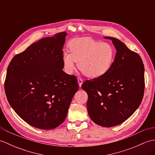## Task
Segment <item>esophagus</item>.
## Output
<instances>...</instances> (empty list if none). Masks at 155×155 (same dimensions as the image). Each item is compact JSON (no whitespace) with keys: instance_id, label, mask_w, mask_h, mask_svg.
<instances>
[{"instance_id":"1","label":"esophagus","mask_w":155,"mask_h":155,"mask_svg":"<svg viewBox=\"0 0 155 155\" xmlns=\"http://www.w3.org/2000/svg\"><path fill=\"white\" fill-rule=\"evenodd\" d=\"M77 81H78V85H79V87H81L82 86V84H83V79H82L81 78H77Z\"/></svg>"}]
</instances>
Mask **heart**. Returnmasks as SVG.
<instances>
[{"label":"heart","instance_id":"heart-1","mask_svg":"<svg viewBox=\"0 0 155 155\" xmlns=\"http://www.w3.org/2000/svg\"><path fill=\"white\" fill-rule=\"evenodd\" d=\"M71 53L64 52L62 62L67 73L75 69L76 62L83 73L90 78H98L109 71L115 58L114 47L108 42H101L84 38L72 41Z\"/></svg>","mask_w":155,"mask_h":155}]
</instances>
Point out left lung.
Returning a JSON list of instances; mask_svg holds the SVG:
<instances>
[{
  "mask_svg": "<svg viewBox=\"0 0 155 155\" xmlns=\"http://www.w3.org/2000/svg\"><path fill=\"white\" fill-rule=\"evenodd\" d=\"M117 50L110 69L101 77L86 81L82 88L88 94L87 110L94 123L104 127L123 123L142 102L144 90V68L139 54L113 37Z\"/></svg>",
  "mask_w": 155,
  "mask_h": 155,
  "instance_id": "8db88e82",
  "label": "left lung"
}]
</instances>
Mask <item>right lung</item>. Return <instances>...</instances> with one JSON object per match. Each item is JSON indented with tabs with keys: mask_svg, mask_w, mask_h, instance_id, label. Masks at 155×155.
<instances>
[{
	"mask_svg": "<svg viewBox=\"0 0 155 155\" xmlns=\"http://www.w3.org/2000/svg\"><path fill=\"white\" fill-rule=\"evenodd\" d=\"M66 32L35 42L15 55L7 68L5 90L23 120L40 129L58 127L78 90L77 77L62 70Z\"/></svg>",
	"mask_w": 155,
	"mask_h": 155,
	"instance_id": "right-lung-1",
	"label": "right lung"
}]
</instances>
